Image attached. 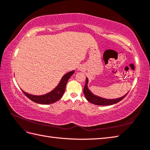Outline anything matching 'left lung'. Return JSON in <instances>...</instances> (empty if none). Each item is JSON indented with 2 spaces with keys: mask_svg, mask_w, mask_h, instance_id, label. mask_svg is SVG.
Returning <instances> with one entry per match:
<instances>
[{
  "mask_svg": "<svg viewBox=\"0 0 150 150\" xmlns=\"http://www.w3.org/2000/svg\"><path fill=\"white\" fill-rule=\"evenodd\" d=\"M88 78L86 77V84H85V86L83 89V92L85 96V98H86V99L89 102L92 103L96 105H111L116 104L119 101H122V99L127 95V94L122 97V98L114 99H107L102 98H100V97L93 95V93L90 92L89 89L88 88Z\"/></svg>",
  "mask_w": 150,
  "mask_h": 150,
  "instance_id": "8db88e82",
  "label": "left lung"
}]
</instances>
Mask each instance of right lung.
I'll use <instances>...</instances> for the list:
<instances>
[{"instance_id":"1","label":"right lung","mask_w":150,"mask_h":150,"mask_svg":"<svg viewBox=\"0 0 150 150\" xmlns=\"http://www.w3.org/2000/svg\"><path fill=\"white\" fill-rule=\"evenodd\" d=\"M73 73H74V71H70L66 73V75H64L62 78L60 83L58 84V86L53 90L51 91V92L47 93L45 95L34 96L26 93L24 91H22L28 99H30L32 101L36 103L43 105L53 103L59 100L62 97L64 92H65L67 81H68L69 79L71 77Z\"/></svg>"}]
</instances>
